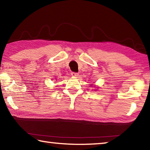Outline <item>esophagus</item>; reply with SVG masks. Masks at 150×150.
I'll use <instances>...</instances> for the list:
<instances>
[{
    "label": "esophagus",
    "instance_id": "1",
    "mask_svg": "<svg viewBox=\"0 0 150 150\" xmlns=\"http://www.w3.org/2000/svg\"><path fill=\"white\" fill-rule=\"evenodd\" d=\"M71 75L73 77H77L79 76L78 73H75V72H71Z\"/></svg>",
    "mask_w": 150,
    "mask_h": 150
}]
</instances>
